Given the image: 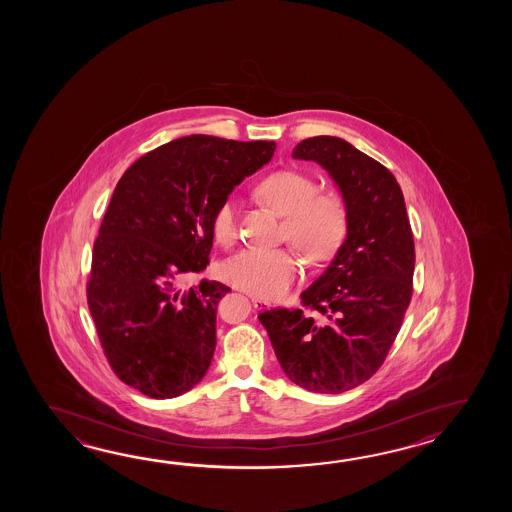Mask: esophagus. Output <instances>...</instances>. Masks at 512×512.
I'll list each match as a JSON object with an SVG mask.
<instances>
[{
  "mask_svg": "<svg viewBox=\"0 0 512 512\" xmlns=\"http://www.w3.org/2000/svg\"><path fill=\"white\" fill-rule=\"evenodd\" d=\"M252 305H254V309L263 311V309H267V307H269V302H267V300H263V298H258V296H252Z\"/></svg>",
  "mask_w": 512,
  "mask_h": 512,
  "instance_id": "obj_1",
  "label": "esophagus"
}]
</instances>
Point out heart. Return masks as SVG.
<instances>
[{"label":"heart","instance_id":"b5f03b06","mask_svg":"<svg viewBox=\"0 0 512 512\" xmlns=\"http://www.w3.org/2000/svg\"><path fill=\"white\" fill-rule=\"evenodd\" d=\"M256 194L283 216V238L313 263L335 256L348 234V208L335 188L318 190L316 179L300 170H278L263 177ZM236 201L225 199L212 216V234L221 245L236 240ZM302 272L291 249L249 247L234 254L219 269L232 287L263 298L282 296Z\"/></svg>","mask_w":512,"mask_h":512}]
</instances>
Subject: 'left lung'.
Returning a JSON list of instances; mask_svg holds the SVG:
<instances>
[{
	"mask_svg": "<svg viewBox=\"0 0 512 512\" xmlns=\"http://www.w3.org/2000/svg\"><path fill=\"white\" fill-rule=\"evenodd\" d=\"M348 208V234L326 271L302 293L304 309L258 315L289 381L342 393L381 368L412 300L415 247L401 186L392 172L348 141L320 135L296 144Z\"/></svg>",
	"mask_w": 512,
	"mask_h": 512,
	"instance_id": "8db88e82",
	"label": "left lung"
}]
</instances>
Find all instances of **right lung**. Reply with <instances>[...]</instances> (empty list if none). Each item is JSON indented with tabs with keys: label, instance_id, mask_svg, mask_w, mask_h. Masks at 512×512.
<instances>
[{
	"label": "right lung",
	"instance_id": "obj_1",
	"mask_svg": "<svg viewBox=\"0 0 512 512\" xmlns=\"http://www.w3.org/2000/svg\"><path fill=\"white\" fill-rule=\"evenodd\" d=\"M274 150V142L190 135L142 155L120 177L87 282V305L120 381L172 399L207 375L216 311L230 289L201 280L181 291L177 283L207 269L216 208Z\"/></svg>",
	"mask_w": 512,
	"mask_h": 512
}]
</instances>
